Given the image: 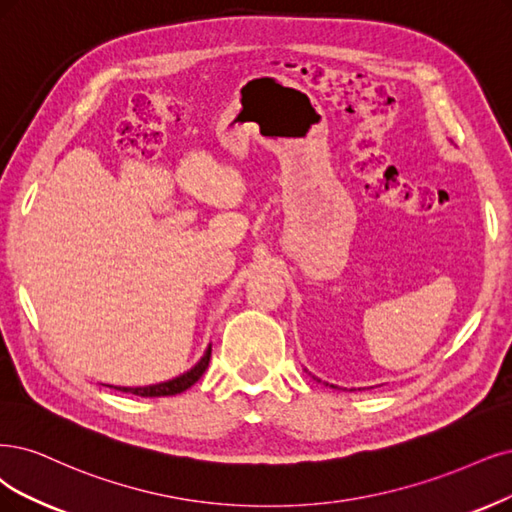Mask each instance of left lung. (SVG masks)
<instances>
[{
    "label": "left lung",
    "instance_id": "8db88e82",
    "mask_svg": "<svg viewBox=\"0 0 512 512\" xmlns=\"http://www.w3.org/2000/svg\"><path fill=\"white\" fill-rule=\"evenodd\" d=\"M314 380H318V377H314ZM320 382V380H318ZM325 386H331V388H339V386H335V384H329V382H325Z\"/></svg>",
    "mask_w": 512,
    "mask_h": 512
}]
</instances>
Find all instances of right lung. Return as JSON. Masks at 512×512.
Returning a JSON list of instances; mask_svg holds the SVG:
<instances>
[{"instance_id":"add662e5","label":"right lung","mask_w":512,"mask_h":512,"mask_svg":"<svg viewBox=\"0 0 512 512\" xmlns=\"http://www.w3.org/2000/svg\"><path fill=\"white\" fill-rule=\"evenodd\" d=\"M208 361H211V344H208V348L200 356V361L192 369H187L185 373L173 377V380H166V382H160V384H151V386H137V388H130V386H109V388L130 392V394H137V396H145V399H149V396H173V394H179V392H183L187 388H192L200 380L202 373L206 371Z\"/></svg>"}]
</instances>
